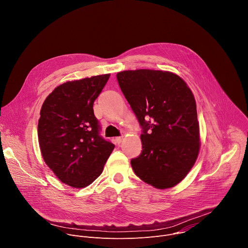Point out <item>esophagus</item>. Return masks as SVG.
Wrapping results in <instances>:
<instances>
[{"label":"esophagus","instance_id":"obj_1","mask_svg":"<svg viewBox=\"0 0 248 248\" xmlns=\"http://www.w3.org/2000/svg\"><path fill=\"white\" fill-rule=\"evenodd\" d=\"M115 141H116V143H118V144H120L122 141H123V136H119V137H116L115 138Z\"/></svg>","mask_w":248,"mask_h":248}]
</instances>
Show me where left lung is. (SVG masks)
<instances>
[{"mask_svg":"<svg viewBox=\"0 0 248 248\" xmlns=\"http://www.w3.org/2000/svg\"><path fill=\"white\" fill-rule=\"evenodd\" d=\"M139 125L142 151L131 159L139 178L156 188L181 183L199 152V124L191 90L176 75L152 69L117 75Z\"/></svg>","mask_w":248,"mask_h":248,"instance_id":"1","label":"left lung"}]
</instances>
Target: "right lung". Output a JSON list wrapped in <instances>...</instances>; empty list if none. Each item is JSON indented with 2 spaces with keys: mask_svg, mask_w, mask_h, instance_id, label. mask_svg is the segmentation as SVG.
<instances>
[{
  "mask_svg": "<svg viewBox=\"0 0 248 248\" xmlns=\"http://www.w3.org/2000/svg\"><path fill=\"white\" fill-rule=\"evenodd\" d=\"M110 75L67 81L44 101L38 122V140L45 163L69 186L82 188L102 173L115 148L104 139L93 104Z\"/></svg>",
  "mask_w": 248,
  "mask_h": 248,
  "instance_id": "right-lung-1",
  "label": "right lung"
}]
</instances>
